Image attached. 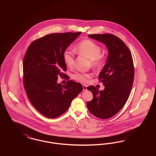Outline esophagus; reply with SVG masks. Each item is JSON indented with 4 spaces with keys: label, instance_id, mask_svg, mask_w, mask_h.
Masks as SVG:
<instances>
[{
    "label": "esophagus",
    "instance_id": "obj_1",
    "mask_svg": "<svg viewBox=\"0 0 156 156\" xmlns=\"http://www.w3.org/2000/svg\"><path fill=\"white\" fill-rule=\"evenodd\" d=\"M83 90L85 91V90H87V86L85 85H83Z\"/></svg>",
    "mask_w": 156,
    "mask_h": 156
}]
</instances>
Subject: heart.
<instances>
[{"label":"heart","instance_id":"heart-1","mask_svg":"<svg viewBox=\"0 0 156 156\" xmlns=\"http://www.w3.org/2000/svg\"><path fill=\"white\" fill-rule=\"evenodd\" d=\"M76 51L90 59L91 64L93 66L98 67L102 62L101 47L94 41L90 40H84L80 41L76 45ZM63 60L67 67H71L74 64V54L70 49L67 48L62 55ZM91 75L88 73H78L73 75V78L81 82H87L90 78Z\"/></svg>","mask_w":156,"mask_h":156}]
</instances>
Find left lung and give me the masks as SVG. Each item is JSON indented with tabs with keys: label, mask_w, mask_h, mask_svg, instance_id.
I'll list each match as a JSON object with an SVG mask.
<instances>
[{
	"label": "left lung",
	"mask_w": 156,
	"mask_h": 156,
	"mask_svg": "<svg viewBox=\"0 0 156 156\" xmlns=\"http://www.w3.org/2000/svg\"><path fill=\"white\" fill-rule=\"evenodd\" d=\"M88 37L106 45L108 57L99 75L105 89L94 86L87 89L93 99L87 102L89 111L95 116L107 119L115 115L126 104L133 86L134 69L131 52L125 43L111 34H90Z\"/></svg>",
	"instance_id": "left-lung-1"
}]
</instances>
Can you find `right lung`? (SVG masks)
<instances>
[{
	"label": "right lung",
	"instance_id": "right-lung-1",
	"mask_svg": "<svg viewBox=\"0 0 156 156\" xmlns=\"http://www.w3.org/2000/svg\"><path fill=\"white\" fill-rule=\"evenodd\" d=\"M81 32L52 33L29 45L23 59V83L27 97L38 111L55 118L67 111L72 101L83 90L81 83H57L58 76H66L63 52Z\"/></svg>",
	"mask_w": 156,
	"mask_h": 156
}]
</instances>
